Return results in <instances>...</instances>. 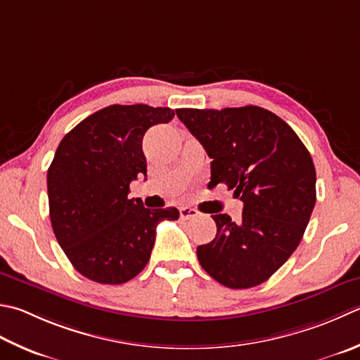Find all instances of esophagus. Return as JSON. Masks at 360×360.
<instances>
[{
	"instance_id": "esophagus-1",
	"label": "esophagus",
	"mask_w": 360,
	"mask_h": 360,
	"mask_svg": "<svg viewBox=\"0 0 360 360\" xmlns=\"http://www.w3.org/2000/svg\"><path fill=\"white\" fill-rule=\"evenodd\" d=\"M179 215L182 220H190V218H195L198 217V210L193 209V207H188V206H184L179 209Z\"/></svg>"
}]
</instances>
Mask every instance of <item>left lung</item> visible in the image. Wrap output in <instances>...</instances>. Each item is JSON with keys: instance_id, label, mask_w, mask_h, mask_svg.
<instances>
[{"instance_id": "left-lung-1", "label": "left lung", "mask_w": 360, "mask_h": 360, "mask_svg": "<svg viewBox=\"0 0 360 360\" xmlns=\"http://www.w3.org/2000/svg\"><path fill=\"white\" fill-rule=\"evenodd\" d=\"M204 146L210 184L243 201L242 221L217 214V236L196 248L200 264L229 288L265 283L293 255L315 206V167L304 143L273 112L243 108L176 109Z\"/></svg>"}]
</instances>
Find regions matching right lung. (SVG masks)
Masks as SVG:
<instances>
[{"mask_svg": "<svg viewBox=\"0 0 360 360\" xmlns=\"http://www.w3.org/2000/svg\"><path fill=\"white\" fill-rule=\"evenodd\" d=\"M173 117L170 108L108 105L59 143L46 176L49 218L60 248L87 279L128 283L150 260L158 224L179 218L176 207L151 210L128 198L131 182L146 176L145 132Z\"/></svg>", "mask_w": 360, "mask_h": 360, "instance_id": "add662e5", "label": "right lung"}]
</instances>
